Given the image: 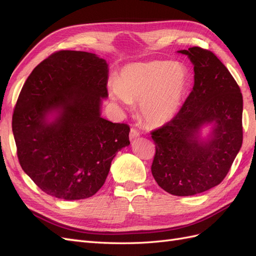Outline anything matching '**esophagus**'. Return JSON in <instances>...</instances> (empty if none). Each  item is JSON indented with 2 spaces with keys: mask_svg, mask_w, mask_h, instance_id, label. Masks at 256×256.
<instances>
[{
  "mask_svg": "<svg viewBox=\"0 0 256 256\" xmlns=\"http://www.w3.org/2000/svg\"><path fill=\"white\" fill-rule=\"evenodd\" d=\"M138 136H140V132H138V130L136 129V128H131V129H130V134H129L130 140L134 141V140H136V138H138Z\"/></svg>",
  "mask_w": 256,
  "mask_h": 256,
  "instance_id": "34e87169",
  "label": "esophagus"
}]
</instances>
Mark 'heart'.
Instances as JSON below:
<instances>
[{
  "instance_id": "1",
  "label": "heart",
  "mask_w": 256,
  "mask_h": 256,
  "mask_svg": "<svg viewBox=\"0 0 256 256\" xmlns=\"http://www.w3.org/2000/svg\"><path fill=\"white\" fill-rule=\"evenodd\" d=\"M188 83V70L182 64L150 60L126 65L110 90L124 104L138 102L142 118L152 126H160L180 111Z\"/></svg>"
}]
</instances>
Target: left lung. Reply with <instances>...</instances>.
<instances>
[{
	"label": "left lung",
	"mask_w": 256,
	"mask_h": 256,
	"mask_svg": "<svg viewBox=\"0 0 256 256\" xmlns=\"http://www.w3.org/2000/svg\"><path fill=\"white\" fill-rule=\"evenodd\" d=\"M178 52L194 66V85L175 118L150 132L156 145L152 173L164 191L188 196L216 187L228 175L242 144V95L212 51ZM208 123L214 127L204 142L199 131Z\"/></svg>",
	"instance_id": "1"
}]
</instances>
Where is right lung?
Returning <instances> with one entry per match:
<instances>
[{
	"instance_id": "1",
	"label": "right lung",
	"mask_w": 256,
	"mask_h": 256,
	"mask_svg": "<svg viewBox=\"0 0 256 256\" xmlns=\"http://www.w3.org/2000/svg\"><path fill=\"white\" fill-rule=\"evenodd\" d=\"M109 69L84 51L52 53L30 72L12 114L19 164L38 187L63 200L102 187L116 152L128 146L127 124L100 116ZM56 112L49 122V114Z\"/></svg>"
}]
</instances>
